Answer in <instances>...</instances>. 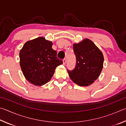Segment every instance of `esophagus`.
<instances>
[{"instance_id":"1","label":"esophagus","mask_w":126,"mask_h":126,"mask_svg":"<svg viewBox=\"0 0 126 126\" xmlns=\"http://www.w3.org/2000/svg\"><path fill=\"white\" fill-rule=\"evenodd\" d=\"M66 62H67V60H66V59H64L63 60V65H65V63H66Z\"/></svg>"}]
</instances>
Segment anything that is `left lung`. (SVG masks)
I'll return each mask as SVG.
<instances>
[{"label": "left lung", "mask_w": 126, "mask_h": 126, "mask_svg": "<svg viewBox=\"0 0 126 126\" xmlns=\"http://www.w3.org/2000/svg\"><path fill=\"white\" fill-rule=\"evenodd\" d=\"M77 63L74 69L68 71L71 79L78 86H90L99 77L103 67L102 52L89 39L73 44Z\"/></svg>", "instance_id": "1"}]
</instances>
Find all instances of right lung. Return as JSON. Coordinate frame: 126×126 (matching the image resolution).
<instances>
[{"mask_svg":"<svg viewBox=\"0 0 126 126\" xmlns=\"http://www.w3.org/2000/svg\"><path fill=\"white\" fill-rule=\"evenodd\" d=\"M53 43L40 37L27 41L19 52L20 65L27 80L41 86L50 80L57 67L63 61L57 57Z\"/></svg>","mask_w":126,"mask_h":126,"instance_id":"1","label":"right lung"}]
</instances>
